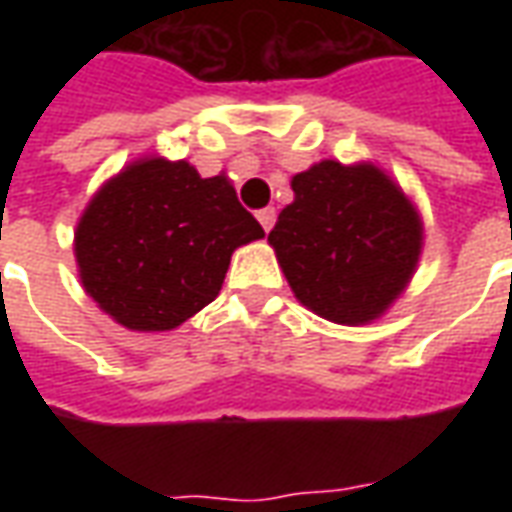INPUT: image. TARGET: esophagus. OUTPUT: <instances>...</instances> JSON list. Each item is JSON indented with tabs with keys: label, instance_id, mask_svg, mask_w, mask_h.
<instances>
[{
	"label": "esophagus",
	"instance_id": "34e87169",
	"mask_svg": "<svg viewBox=\"0 0 512 512\" xmlns=\"http://www.w3.org/2000/svg\"><path fill=\"white\" fill-rule=\"evenodd\" d=\"M257 222L263 224V230H271L274 227V222H277V211L274 208H263V211H257Z\"/></svg>",
	"mask_w": 512,
	"mask_h": 512
}]
</instances>
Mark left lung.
Here are the masks:
<instances>
[{
  "label": "left lung",
  "instance_id": "1",
  "mask_svg": "<svg viewBox=\"0 0 512 512\" xmlns=\"http://www.w3.org/2000/svg\"><path fill=\"white\" fill-rule=\"evenodd\" d=\"M268 241L296 299L337 323H367L397 299L417 266L422 224L370 164L321 161L293 178Z\"/></svg>",
  "mask_w": 512,
  "mask_h": 512
}]
</instances>
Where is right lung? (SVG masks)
Wrapping results in <instances>:
<instances>
[{
    "instance_id": "add662e5",
    "label": "right lung",
    "mask_w": 512,
    "mask_h": 512,
    "mask_svg": "<svg viewBox=\"0 0 512 512\" xmlns=\"http://www.w3.org/2000/svg\"><path fill=\"white\" fill-rule=\"evenodd\" d=\"M263 227L227 178L145 158L106 183L76 227L84 290L117 323L167 332L211 304L233 249Z\"/></svg>"
}]
</instances>
